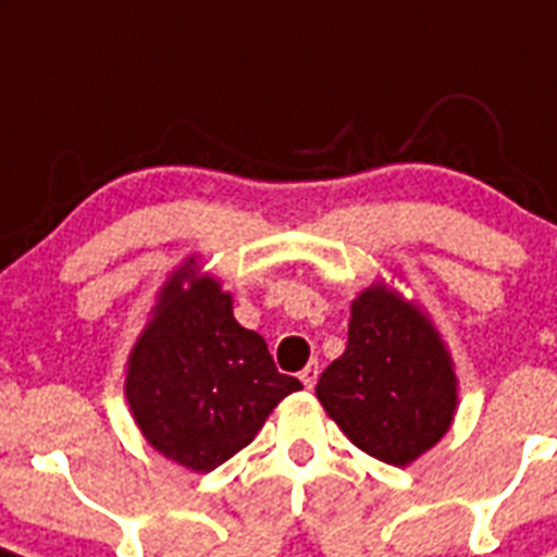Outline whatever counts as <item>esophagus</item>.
<instances>
[{
    "mask_svg": "<svg viewBox=\"0 0 557 557\" xmlns=\"http://www.w3.org/2000/svg\"><path fill=\"white\" fill-rule=\"evenodd\" d=\"M298 377H301V383L307 388H312L318 383V363H307L304 366V372L298 374Z\"/></svg>",
    "mask_w": 557,
    "mask_h": 557,
    "instance_id": "obj_1",
    "label": "esophagus"
}]
</instances>
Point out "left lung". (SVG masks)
<instances>
[{
  "instance_id": "1",
  "label": "left lung",
  "mask_w": 557,
  "mask_h": 557,
  "mask_svg": "<svg viewBox=\"0 0 557 557\" xmlns=\"http://www.w3.org/2000/svg\"><path fill=\"white\" fill-rule=\"evenodd\" d=\"M315 394L360 450L403 468L454 422V360L414 304L372 284L351 301L349 344L326 366Z\"/></svg>"
}]
</instances>
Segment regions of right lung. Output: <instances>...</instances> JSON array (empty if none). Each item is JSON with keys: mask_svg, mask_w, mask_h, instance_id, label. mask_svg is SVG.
Instances as JSON below:
<instances>
[{"mask_svg": "<svg viewBox=\"0 0 557 557\" xmlns=\"http://www.w3.org/2000/svg\"><path fill=\"white\" fill-rule=\"evenodd\" d=\"M126 369V400L165 459L211 473L253 442L301 383L275 369L264 337L239 326L231 293L194 259L171 273Z\"/></svg>", "mask_w": 557, "mask_h": 557, "instance_id": "add662e5", "label": "right lung"}]
</instances>
